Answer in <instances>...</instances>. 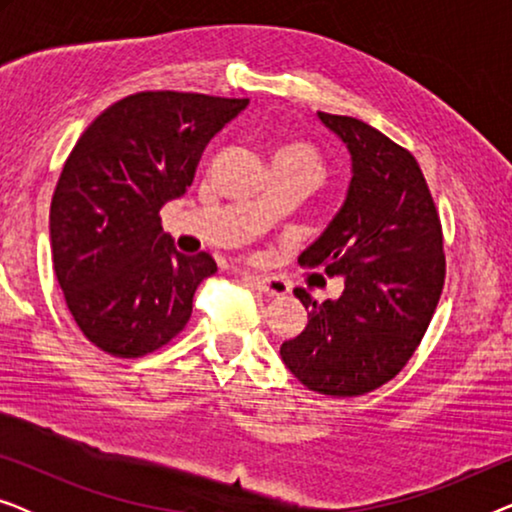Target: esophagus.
Instances as JSON below:
<instances>
[{
  "mask_svg": "<svg viewBox=\"0 0 512 512\" xmlns=\"http://www.w3.org/2000/svg\"><path fill=\"white\" fill-rule=\"evenodd\" d=\"M247 279L254 284V289L265 293V296H286V293H289V284L282 282V279H277V277L247 275Z\"/></svg>",
  "mask_w": 512,
  "mask_h": 512,
  "instance_id": "34e87169",
  "label": "esophagus"
}]
</instances>
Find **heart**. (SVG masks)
<instances>
[{"instance_id":"b5f03b06","label":"heart","mask_w":512,"mask_h":512,"mask_svg":"<svg viewBox=\"0 0 512 512\" xmlns=\"http://www.w3.org/2000/svg\"><path fill=\"white\" fill-rule=\"evenodd\" d=\"M275 158H291V160H300V163L310 165L314 172L321 174V158L319 153L312 149L310 144L300 142V139H289V142H284L279 146Z\"/></svg>"}]
</instances>
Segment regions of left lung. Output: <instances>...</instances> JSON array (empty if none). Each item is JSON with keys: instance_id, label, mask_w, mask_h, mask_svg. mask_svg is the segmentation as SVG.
Listing matches in <instances>:
<instances>
[{"instance_id": "obj_1", "label": "left lung", "mask_w": 512, "mask_h": 512, "mask_svg": "<svg viewBox=\"0 0 512 512\" xmlns=\"http://www.w3.org/2000/svg\"><path fill=\"white\" fill-rule=\"evenodd\" d=\"M352 153L347 200L324 235L298 258L345 277L338 300L317 303L305 331L286 340V368L319 394H368L401 373L443 293V226L415 156L352 116L319 111Z\"/></svg>"}]
</instances>
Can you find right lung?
I'll list each match as a JSON object with an SVG mask.
<instances>
[{
    "mask_svg": "<svg viewBox=\"0 0 512 512\" xmlns=\"http://www.w3.org/2000/svg\"><path fill=\"white\" fill-rule=\"evenodd\" d=\"M249 100L144 90L104 109L69 153L51 202L53 268L81 333L137 359L184 331L193 293L214 275L160 226L193 184L202 151Z\"/></svg>",
    "mask_w": 512,
    "mask_h": 512,
    "instance_id": "right-lung-1",
    "label": "right lung"
}]
</instances>
